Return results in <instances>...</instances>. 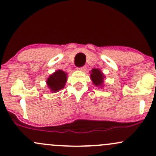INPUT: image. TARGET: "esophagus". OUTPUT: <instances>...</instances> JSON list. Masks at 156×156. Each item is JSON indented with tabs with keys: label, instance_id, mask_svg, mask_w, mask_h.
Instances as JSON below:
<instances>
[{
	"label": "esophagus",
	"instance_id": "34e87169",
	"mask_svg": "<svg viewBox=\"0 0 156 156\" xmlns=\"http://www.w3.org/2000/svg\"><path fill=\"white\" fill-rule=\"evenodd\" d=\"M78 69H79V70H80V71H85L86 70V67H85V66H83V67L78 68Z\"/></svg>",
	"mask_w": 156,
	"mask_h": 156
}]
</instances>
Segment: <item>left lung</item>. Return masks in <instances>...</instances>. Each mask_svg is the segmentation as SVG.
Instances as JSON below:
<instances>
[{"label":"left lung","mask_w":156,"mask_h":156,"mask_svg":"<svg viewBox=\"0 0 156 156\" xmlns=\"http://www.w3.org/2000/svg\"><path fill=\"white\" fill-rule=\"evenodd\" d=\"M90 78L94 85L97 87H102L105 76L99 69H92L91 70Z\"/></svg>","instance_id":"obj_1"}]
</instances>
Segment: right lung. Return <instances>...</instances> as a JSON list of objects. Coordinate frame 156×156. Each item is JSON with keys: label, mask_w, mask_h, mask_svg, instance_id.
Returning a JSON list of instances; mask_svg holds the SVG:
<instances>
[{"label": "right lung", "mask_w": 156, "mask_h": 156, "mask_svg": "<svg viewBox=\"0 0 156 156\" xmlns=\"http://www.w3.org/2000/svg\"><path fill=\"white\" fill-rule=\"evenodd\" d=\"M67 74L63 70L55 71L53 74L48 77L47 80V85L52 92H57L60 89H63L67 81Z\"/></svg>", "instance_id": "add662e5"}]
</instances>
